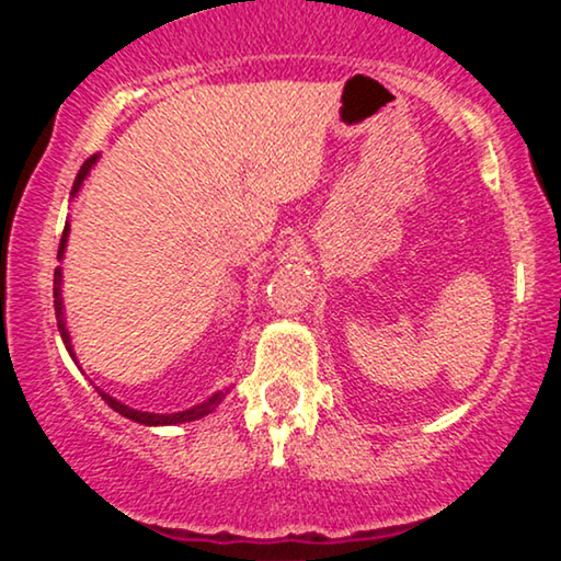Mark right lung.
<instances>
[{"label":"right lung","mask_w":561,"mask_h":561,"mask_svg":"<svg viewBox=\"0 0 561 561\" xmlns=\"http://www.w3.org/2000/svg\"><path fill=\"white\" fill-rule=\"evenodd\" d=\"M96 158H99V156H91V158L87 160V163L81 165V171H79V175H76V181H73V191H71V196L79 194L81 183H83V179H87V175H89L91 168H94ZM68 232H71V225H68V221H66V227H64V237H60L58 260L64 257V252H66ZM60 286H64V273H60V267H56V275H53V298H56V319H58V332H60V336H64V344H66V350L71 352V357L76 359V355H73V347H71V334H68L66 317H64V298H60ZM96 390H99V388H96ZM99 396H102L104 401L110 403V409H114V411H117V413H122V416H125V419H133V421H137V424H145V426H171V424H186V421H196V419H202V416H209V413H211L214 409H217V405L221 403V398H225V393H221V390H217V393L206 398L204 403L194 405V409H186V411H179V413H148V411H137V409H129V405L119 403L117 398H112L110 393H104V390H99Z\"/></svg>","instance_id":"obj_1"}]
</instances>
